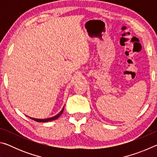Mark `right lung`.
I'll return each instance as SVG.
<instances>
[{"mask_svg": "<svg viewBox=\"0 0 157 157\" xmlns=\"http://www.w3.org/2000/svg\"><path fill=\"white\" fill-rule=\"evenodd\" d=\"M63 109L64 107H63V109H62V111H60V112L57 114L56 116L51 117V118H45V119H39V118H31V117H29V118H30L31 119H33V120L35 121L36 122H39V123H45V122H49V121H54V120H56L59 117L62 115V113H63Z\"/></svg>", "mask_w": 157, "mask_h": 157, "instance_id": "right-lung-1", "label": "right lung"}]
</instances>
